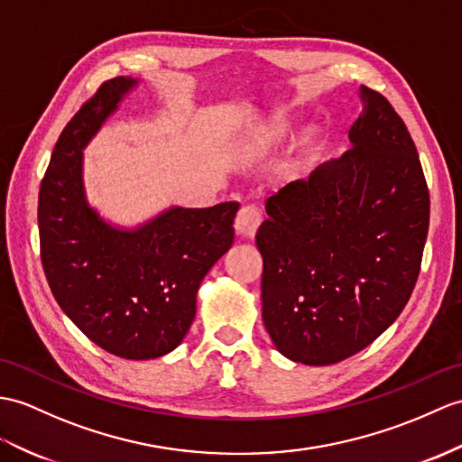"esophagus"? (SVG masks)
Segmentation results:
<instances>
[{"label": "esophagus", "mask_w": 462, "mask_h": 462, "mask_svg": "<svg viewBox=\"0 0 462 462\" xmlns=\"http://www.w3.org/2000/svg\"><path fill=\"white\" fill-rule=\"evenodd\" d=\"M262 218H263V214H262L260 207L245 205V207L240 208L238 217H236L234 226L242 236H248V238H252V236L255 234V230L260 228Z\"/></svg>", "instance_id": "34e87169"}]
</instances>
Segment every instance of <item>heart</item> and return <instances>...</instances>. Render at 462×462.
I'll return each instance as SVG.
<instances>
[{
	"label": "heart",
	"instance_id": "obj_1",
	"mask_svg": "<svg viewBox=\"0 0 462 462\" xmlns=\"http://www.w3.org/2000/svg\"><path fill=\"white\" fill-rule=\"evenodd\" d=\"M283 134H285V125L283 124H275L272 130L263 135V139H270V142H272V139H280Z\"/></svg>",
	"mask_w": 462,
	"mask_h": 462
}]
</instances>
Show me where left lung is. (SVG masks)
<instances>
[{"mask_svg":"<svg viewBox=\"0 0 462 462\" xmlns=\"http://www.w3.org/2000/svg\"><path fill=\"white\" fill-rule=\"evenodd\" d=\"M352 147L265 202L262 315L275 348L327 366L366 348L410 301L429 230L420 155L388 98L360 86Z\"/></svg>","mask_w":462,"mask_h":462,"instance_id":"left-lung-1","label":"left lung"}]
</instances>
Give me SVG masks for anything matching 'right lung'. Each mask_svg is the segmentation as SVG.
<instances>
[{
    "instance_id": "add662e5",
    "label": "right lung",
    "mask_w": 462,
    "mask_h": 462,
    "mask_svg": "<svg viewBox=\"0 0 462 462\" xmlns=\"http://www.w3.org/2000/svg\"><path fill=\"white\" fill-rule=\"evenodd\" d=\"M134 86L106 80L62 130L41 180L39 240L51 291L72 323L114 356L147 360L185 338L202 277L232 245L240 205L171 208L134 232L86 205L82 147Z\"/></svg>"
}]
</instances>
